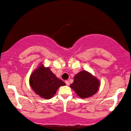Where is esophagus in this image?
<instances>
[{"label":"esophagus","mask_w":131,"mask_h":131,"mask_svg":"<svg viewBox=\"0 0 131 131\" xmlns=\"http://www.w3.org/2000/svg\"><path fill=\"white\" fill-rule=\"evenodd\" d=\"M65 83H66V85H69V81H68V80H66V81H65Z\"/></svg>","instance_id":"1"}]
</instances>
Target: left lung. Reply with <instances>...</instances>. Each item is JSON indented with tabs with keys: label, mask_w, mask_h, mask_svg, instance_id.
Here are the masks:
<instances>
[{
	"label": "left lung",
	"mask_w": 131,
	"mask_h": 131,
	"mask_svg": "<svg viewBox=\"0 0 131 131\" xmlns=\"http://www.w3.org/2000/svg\"><path fill=\"white\" fill-rule=\"evenodd\" d=\"M100 81L96 77L85 70L81 71L74 77L70 87L82 99L90 97L96 94L100 87Z\"/></svg>",
	"instance_id": "8db88e82"
}]
</instances>
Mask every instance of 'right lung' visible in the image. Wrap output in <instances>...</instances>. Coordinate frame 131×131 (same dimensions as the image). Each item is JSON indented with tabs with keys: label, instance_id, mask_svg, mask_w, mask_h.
<instances>
[{
	"label": "right lung",
	"instance_id": "right-lung-1",
	"mask_svg": "<svg viewBox=\"0 0 131 131\" xmlns=\"http://www.w3.org/2000/svg\"><path fill=\"white\" fill-rule=\"evenodd\" d=\"M29 84L37 95L46 99L51 98L61 86L66 85L62 80L56 77L49 68L44 67L42 63L31 74Z\"/></svg>",
	"mask_w": 131,
	"mask_h": 131
}]
</instances>
